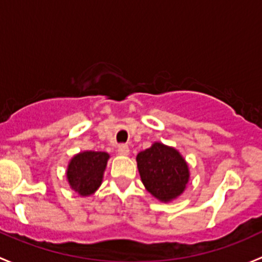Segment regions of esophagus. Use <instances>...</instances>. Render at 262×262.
Segmentation results:
<instances>
[{
	"mask_svg": "<svg viewBox=\"0 0 262 262\" xmlns=\"http://www.w3.org/2000/svg\"><path fill=\"white\" fill-rule=\"evenodd\" d=\"M118 154H120V155H122V156H126V155H128V154H130V149H128V146L127 145H125V144H121V145H118Z\"/></svg>",
	"mask_w": 262,
	"mask_h": 262,
	"instance_id": "esophagus-1",
	"label": "esophagus"
}]
</instances>
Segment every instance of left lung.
I'll use <instances>...</instances> for the list:
<instances>
[{"label":"left lung","instance_id":"1","mask_svg":"<svg viewBox=\"0 0 262 262\" xmlns=\"http://www.w3.org/2000/svg\"><path fill=\"white\" fill-rule=\"evenodd\" d=\"M142 184L156 199L168 203L178 198L189 182V168L177 149L154 142L136 156Z\"/></svg>","mask_w":262,"mask_h":262}]
</instances>
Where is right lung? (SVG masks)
<instances>
[{
  "label": "right lung",
  "instance_id": "obj_1",
  "mask_svg": "<svg viewBox=\"0 0 262 262\" xmlns=\"http://www.w3.org/2000/svg\"><path fill=\"white\" fill-rule=\"evenodd\" d=\"M108 159L110 155L103 151H83L73 156L67 169L72 189L82 196L93 194L101 187Z\"/></svg>",
  "mask_w": 262,
  "mask_h": 262
}]
</instances>
